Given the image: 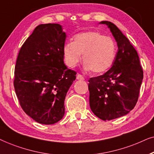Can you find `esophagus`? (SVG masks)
<instances>
[{
	"label": "esophagus",
	"instance_id": "obj_1",
	"mask_svg": "<svg viewBox=\"0 0 154 154\" xmlns=\"http://www.w3.org/2000/svg\"><path fill=\"white\" fill-rule=\"evenodd\" d=\"M76 77H77V79H78V80H84V79H85L83 76L81 75L80 74H77V76H76Z\"/></svg>",
	"mask_w": 154,
	"mask_h": 154
}]
</instances>
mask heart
Returning a JSON list of instances; mask_svg holds the SVG:
<instances>
[{
  "label": "heart",
  "mask_w": 154,
  "mask_h": 154,
  "mask_svg": "<svg viewBox=\"0 0 154 154\" xmlns=\"http://www.w3.org/2000/svg\"><path fill=\"white\" fill-rule=\"evenodd\" d=\"M116 44L110 36L100 32H82L73 37L72 43H66L63 52L65 63L73 68L80 62L82 55L85 69L103 73L113 64L116 56Z\"/></svg>",
  "instance_id": "b5f03b06"
}]
</instances>
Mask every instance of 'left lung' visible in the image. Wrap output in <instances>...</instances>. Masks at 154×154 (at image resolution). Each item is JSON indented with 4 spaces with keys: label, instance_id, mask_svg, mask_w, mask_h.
Here are the masks:
<instances>
[{
    "label": "left lung",
    "instance_id": "1",
    "mask_svg": "<svg viewBox=\"0 0 154 154\" xmlns=\"http://www.w3.org/2000/svg\"><path fill=\"white\" fill-rule=\"evenodd\" d=\"M106 24L116 41L118 51L109 70L89 80V106L94 114L110 120L128 114L136 105L143 80L138 53L113 23Z\"/></svg>",
    "mask_w": 154,
    "mask_h": 154
}]
</instances>
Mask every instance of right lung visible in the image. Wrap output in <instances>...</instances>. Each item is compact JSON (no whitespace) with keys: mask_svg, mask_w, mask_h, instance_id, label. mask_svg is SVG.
Returning <instances> with one entry per match:
<instances>
[{"mask_svg":"<svg viewBox=\"0 0 154 154\" xmlns=\"http://www.w3.org/2000/svg\"><path fill=\"white\" fill-rule=\"evenodd\" d=\"M66 34L59 24L36 26L20 48L14 87L25 113L38 123L53 125L64 116L67 91L76 72L64 63Z\"/></svg>","mask_w":154,"mask_h":154,"instance_id":"add662e5","label":"right lung"}]
</instances>
